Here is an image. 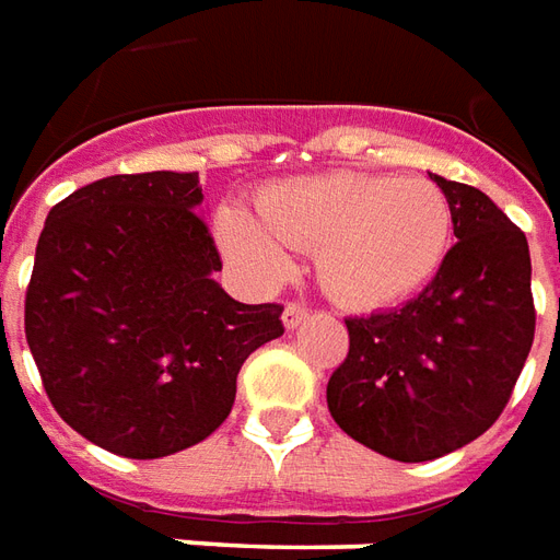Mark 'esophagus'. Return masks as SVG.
Listing matches in <instances>:
<instances>
[{"mask_svg":"<svg viewBox=\"0 0 560 560\" xmlns=\"http://www.w3.org/2000/svg\"><path fill=\"white\" fill-rule=\"evenodd\" d=\"M307 304H299V301H289L287 304V311H283V325L287 328H299L304 319H307Z\"/></svg>","mask_w":560,"mask_h":560,"instance_id":"34e87169","label":"esophagus"}]
</instances>
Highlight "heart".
Returning <instances> with one entry per match:
<instances>
[{
    "label": "heart",
    "instance_id": "heart-1",
    "mask_svg": "<svg viewBox=\"0 0 560 560\" xmlns=\"http://www.w3.org/2000/svg\"><path fill=\"white\" fill-rule=\"evenodd\" d=\"M259 219L225 208L217 235L225 256L261 287L283 283L289 249L316 253L328 295L350 307H386L438 273L452 241V208L425 177L325 172L268 186Z\"/></svg>",
    "mask_w": 560,
    "mask_h": 560
}]
</instances>
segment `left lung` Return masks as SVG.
Returning a JSON list of instances; mask_svg holds the SVG:
<instances>
[{
    "label": "left lung",
    "mask_w": 560,
    "mask_h": 560,
    "mask_svg": "<svg viewBox=\"0 0 560 560\" xmlns=\"http://www.w3.org/2000/svg\"><path fill=\"white\" fill-rule=\"evenodd\" d=\"M431 180L455 247L422 295L350 316V352L325 398L337 425L395 462H431L486 434L534 343L527 237L477 186Z\"/></svg>",
    "instance_id": "left-lung-1"
}]
</instances>
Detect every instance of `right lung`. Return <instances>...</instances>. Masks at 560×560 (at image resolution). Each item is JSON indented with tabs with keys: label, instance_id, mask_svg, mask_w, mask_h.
I'll use <instances>...</instances> for the list:
<instances>
[{
	"label": "right lung",
	"instance_id": "1",
	"mask_svg": "<svg viewBox=\"0 0 560 560\" xmlns=\"http://www.w3.org/2000/svg\"><path fill=\"white\" fill-rule=\"evenodd\" d=\"M198 172L114 174L47 213L26 343L57 413L122 458H162L232 413L237 371L283 335L280 304H241L201 220Z\"/></svg>",
	"mask_w": 560,
	"mask_h": 560
}]
</instances>
